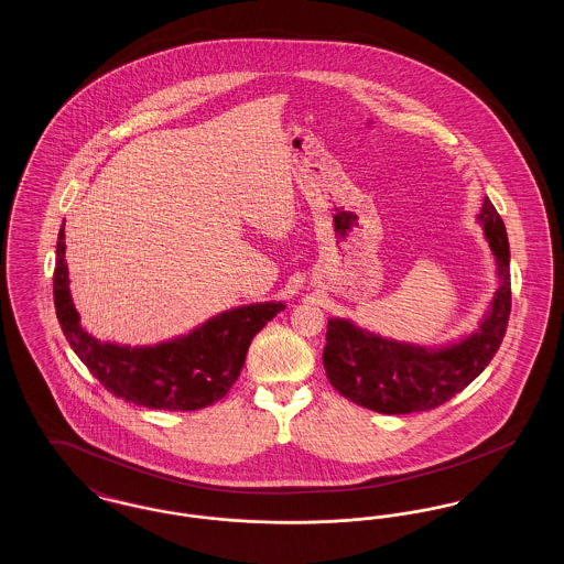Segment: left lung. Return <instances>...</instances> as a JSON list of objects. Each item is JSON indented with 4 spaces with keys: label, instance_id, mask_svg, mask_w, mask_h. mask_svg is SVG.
Masks as SVG:
<instances>
[{
    "label": "left lung",
    "instance_id": "8db88e82",
    "mask_svg": "<svg viewBox=\"0 0 564 564\" xmlns=\"http://www.w3.org/2000/svg\"><path fill=\"white\" fill-rule=\"evenodd\" d=\"M484 235L497 262L499 290L480 329L442 349L382 338L347 319H329L323 368L350 402L380 414L433 410L482 375L501 347L511 311L510 242L501 215L484 198Z\"/></svg>",
    "mask_w": 564,
    "mask_h": 564
}]
</instances>
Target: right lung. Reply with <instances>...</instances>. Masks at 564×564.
<instances>
[{"instance_id":"obj_1","label":"right lung","mask_w":564,"mask_h":564,"mask_svg":"<svg viewBox=\"0 0 564 564\" xmlns=\"http://www.w3.org/2000/svg\"><path fill=\"white\" fill-rule=\"evenodd\" d=\"M53 294L56 319L69 347L109 393L143 408L173 412L219 402L241 375L253 336L285 308L281 302L239 306L219 313L188 336L154 347L101 343L82 329L72 302L63 228L56 241Z\"/></svg>"}]
</instances>
